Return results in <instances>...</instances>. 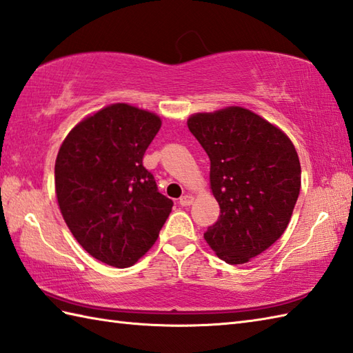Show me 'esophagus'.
Instances as JSON below:
<instances>
[{"mask_svg":"<svg viewBox=\"0 0 353 353\" xmlns=\"http://www.w3.org/2000/svg\"><path fill=\"white\" fill-rule=\"evenodd\" d=\"M192 201H194V197H192V196H188V194H186V196L179 199V205H181V206H191Z\"/></svg>","mask_w":353,"mask_h":353,"instance_id":"34e87169","label":"esophagus"}]
</instances>
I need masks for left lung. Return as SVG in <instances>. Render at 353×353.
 Returning <instances> with one entry per match:
<instances>
[{
	"mask_svg": "<svg viewBox=\"0 0 353 353\" xmlns=\"http://www.w3.org/2000/svg\"><path fill=\"white\" fill-rule=\"evenodd\" d=\"M188 129L211 161L220 216L205 232L216 256L244 264L287 229L301 192V162L287 134L243 108L197 114Z\"/></svg>",
	"mask_w": 353,
	"mask_h": 353,
	"instance_id": "8db88e82",
	"label": "left lung"
}]
</instances>
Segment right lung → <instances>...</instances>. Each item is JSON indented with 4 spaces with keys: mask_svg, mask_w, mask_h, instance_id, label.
Listing matches in <instances>:
<instances>
[{
    "mask_svg": "<svg viewBox=\"0 0 353 353\" xmlns=\"http://www.w3.org/2000/svg\"><path fill=\"white\" fill-rule=\"evenodd\" d=\"M159 129L152 112L118 103L77 124L59 150L54 181L63 220L108 265L130 267L145 254L174 205L142 165Z\"/></svg>",
    "mask_w": 353,
    "mask_h": 353,
    "instance_id": "1",
    "label": "right lung"
}]
</instances>
